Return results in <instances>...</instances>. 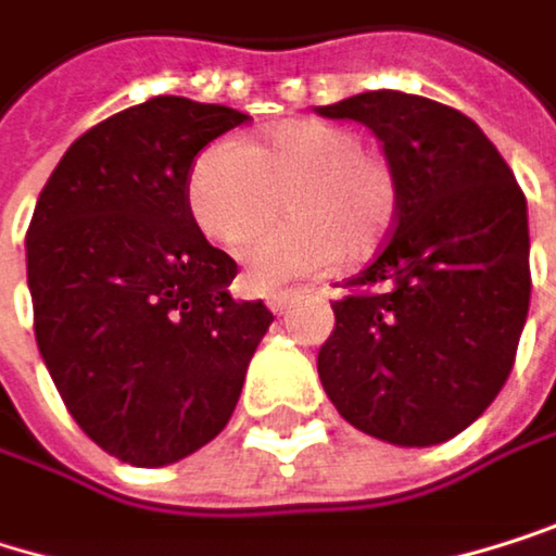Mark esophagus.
<instances>
[{"label": "esophagus", "instance_id": "1", "mask_svg": "<svg viewBox=\"0 0 556 556\" xmlns=\"http://www.w3.org/2000/svg\"><path fill=\"white\" fill-rule=\"evenodd\" d=\"M296 296H300L296 290H273V293L266 296V306H269L273 313H287V309L296 303Z\"/></svg>", "mask_w": 556, "mask_h": 556}]
</instances>
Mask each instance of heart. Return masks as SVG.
Segmentation results:
<instances>
[{"mask_svg": "<svg viewBox=\"0 0 556 556\" xmlns=\"http://www.w3.org/2000/svg\"><path fill=\"white\" fill-rule=\"evenodd\" d=\"M187 204L204 237L227 250L288 207L293 222L243 247L250 283L269 290L332 266L339 253H376L395 224L399 180L352 128L300 117L276 125L256 148H204L187 177Z\"/></svg>", "mask_w": 556, "mask_h": 556, "instance_id": "b5f03b06", "label": "heart"}]
</instances>
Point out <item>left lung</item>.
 Returning <instances> with one entry per match:
<instances>
[{"label":"left lung","mask_w":556,"mask_h":556,"mask_svg":"<svg viewBox=\"0 0 556 556\" xmlns=\"http://www.w3.org/2000/svg\"><path fill=\"white\" fill-rule=\"evenodd\" d=\"M372 128L395 224L332 303L319 379L339 415L392 445H439L504 389L531 306L525 190L462 111L402 91L319 108Z\"/></svg>","instance_id":"obj_1"}]
</instances>
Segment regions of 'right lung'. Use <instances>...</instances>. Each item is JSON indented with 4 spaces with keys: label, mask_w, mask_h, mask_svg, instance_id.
Segmentation results:
<instances>
[{
    "label": "right lung",
    "mask_w": 556,
    "mask_h": 556,
    "mask_svg": "<svg viewBox=\"0 0 556 556\" xmlns=\"http://www.w3.org/2000/svg\"><path fill=\"white\" fill-rule=\"evenodd\" d=\"M250 114L157 94L85 131L25 233L35 342L88 439L138 468L204 448L230 421L273 323L237 303V263L187 204L190 167Z\"/></svg>",
    "instance_id": "right-lung-1"
}]
</instances>
